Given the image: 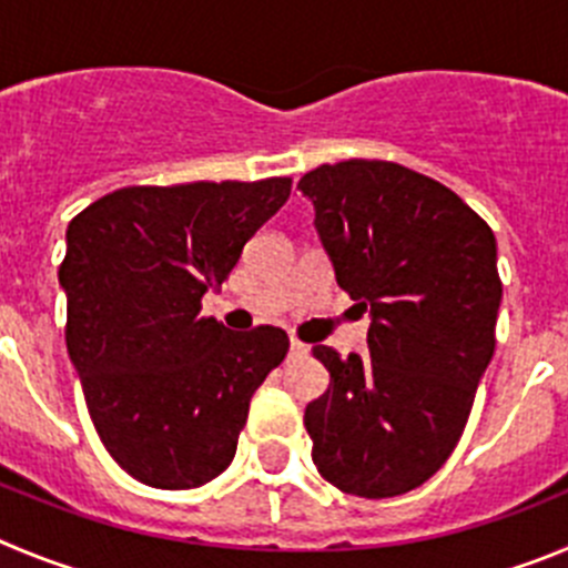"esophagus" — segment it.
<instances>
[{
	"label": "esophagus",
	"instance_id": "1",
	"mask_svg": "<svg viewBox=\"0 0 568 568\" xmlns=\"http://www.w3.org/2000/svg\"><path fill=\"white\" fill-rule=\"evenodd\" d=\"M291 354L294 356H305L308 354V345H305V342H300V339H291Z\"/></svg>",
	"mask_w": 568,
	"mask_h": 568
}]
</instances>
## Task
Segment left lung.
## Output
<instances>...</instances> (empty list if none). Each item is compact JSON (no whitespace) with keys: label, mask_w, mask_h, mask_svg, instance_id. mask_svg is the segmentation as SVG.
I'll use <instances>...</instances> for the list:
<instances>
[{"label":"left lung","mask_w":568,"mask_h":568,"mask_svg":"<svg viewBox=\"0 0 568 568\" xmlns=\"http://www.w3.org/2000/svg\"><path fill=\"white\" fill-rule=\"evenodd\" d=\"M296 189L339 288L371 311L367 356L314 345L331 385L305 407L325 481L393 498L438 473L495 351L498 246L447 186L387 161H342Z\"/></svg>","instance_id":"left-lung-1"}]
</instances>
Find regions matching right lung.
<instances>
[{"label":"right lung","instance_id":"1","mask_svg":"<svg viewBox=\"0 0 568 568\" xmlns=\"http://www.w3.org/2000/svg\"><path fill=\"white\" fill-rule=\"evenodd\" d=\"M288 195V178L130 186L70 221L68 354L101 444L135 481L192 489L232 464L288 336L234 334L201 320V300Z\"/></svg>","mask_w":568,"mask_h":568}]
</instances>
